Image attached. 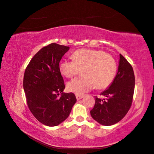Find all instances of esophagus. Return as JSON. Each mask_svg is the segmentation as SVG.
<instances>
[{
  "label": "esophagus",
  "instance_id": "obj_1",
  "mask_svg": "<svg viewBox=\"0 0 154 154\" xmlns=\"http://www.w3.org/2000/svg\"><path fill=\"white\" fill-rule=\"evenodd\" d=\"M76 97L77 100H80L82 98H83V94H76Z\"/></svg>",
  "mask_w": 154,
  "mask_h": 154
}]
</instances>
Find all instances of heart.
Instances as JSON below:
<instances>
[{"label":"heart","instance_id":"obj_1","mask_svg":"<svg viewBox=\"0 0 154 154\" xmlns=\"http://www.w3.org/2000/svg\"><path fill=\"white\" fill-rule=\"evenodd\" d=\"M73 60H62L59 70L63 76L72 78L83 69V76L69 82V91L82 94L91 91L96 85L99 89L109 87L114 80L117 71V64L113 57L103 51L82 49L74 52Z\"/></svg>","mask_w":154,"mask_h":154}]
</instances>
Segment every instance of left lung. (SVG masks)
<instances>
[{
  "label": "left lung",
  "mask_w": 154,
  "mask_h": 154,
  "mask_svg": "<svg viewBox=\"0 0 154 154\" xmlns=\"http://www.w3.org/2000/svg\"><path fill=\"white\" fill-rule=\"evenodd\" d=\"M134 87L132 67L123 56L119 54L118 72L109 88L101 93L106 99L95 96V105L90 112L92 118L105 126L119 122L131 106Z\"/></svg>",
  "instance_id": "1"
}]
</instances>
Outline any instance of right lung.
<instances>
[{"mask_svg": "<svg viewBox=\"0 0 154 154\" xmlns=\"http://www.w3.org/2000/svg\"><path fill=\"white\" fill-rule=\"evenodd\" d=\"M69 49L55 43L44 47L32 57L24 72L23 87L27 105L35 118L49 127L66 120L76 101L72 92H63L66 87L59 70L60 60Z\"/></svg>", "mask_w": 154, "mask_h": 154, "instance_id": "1", "label": "right lung"}]
</instances>
